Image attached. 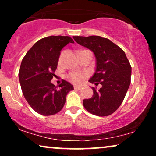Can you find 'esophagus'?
<instances>
[{
    "instance_id": "34e87169",
    "label": "esophagus",
    "mask_w": 156,
    "mask_h": 156,
    "mask_svg": "<svg viewBox=\"0 0 156 156\" xmlns=\"http://www.w3.org/2000/svg\"><path fill=\"white\" fill-rule=\"evenodd\" d=\"M74 89H76V90H80V89H81V87H78V86H75Z\"/></svg>"
}]
</instances>
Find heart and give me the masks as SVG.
<instances>
[{
	"label": "heart",
	"instance_id": "1",
	"mask_svg": "<svg viewBox=\"0 0 156 156\" xmlns=\"http://www.w3.org/2000/svg\"><path fill=\"white\" fill-rule=\"evenodd\" d=\"M69 79L73 82V83L76 84H80L83 83V80H85V76L80 73H72L69 76Z\"/></svg>",
	"mask_w": 156,
	"mask_h": 156
}]
</instances>
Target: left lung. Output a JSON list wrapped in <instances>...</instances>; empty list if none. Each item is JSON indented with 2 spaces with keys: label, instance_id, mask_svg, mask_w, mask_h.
<instances>
[{
  "label": "left lung",
  "instance_id": "left-lung-1",
  "mask_svg": "<svg viewBox=\"0 0 156 156\" xmlns=\"http://www.w3.org/2000/svg\"><path fill=\"white\" fill-rule=\"evenodd\" d=\"M78 44L87 48L95 55V72L89 81L101 84L93 95L83 101L84 108L94 115L112 114L122 103L130 84L131 66L125 52L108 39L99 36L73 37Z\"/></svg>",
  "mask_w": 156,
  "mask_h": 156
}]
</instances>
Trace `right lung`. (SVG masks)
I'll list each match as a JSON object with an SVG mask.
<instances>
[{"instance_id":"add662e5","label":"right lung","mask_w":156,"mask_h":156,"mask_svg":"<svg viewBox=\"0 0 156 156\" xmlns=\"http://www.w3.org/2000/svg\"><path fill=\"white\" fill-rule=\"evenodd\" d=\"M73 39L67 36H50L39 39L32 46L21 63L19 80L26 101L36 112L44 116L62 110L69 91L74 89L63 80L58 86L51 83L58 65L61 51Z\"/></svg>"}]
</instances>
